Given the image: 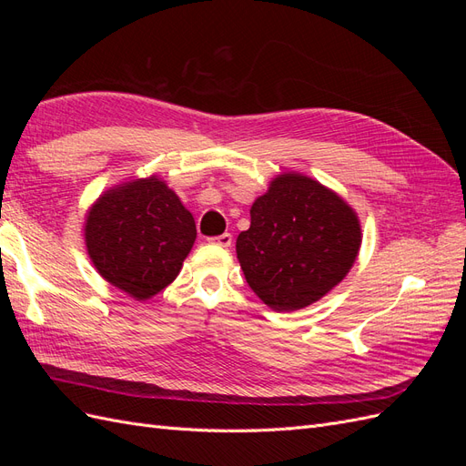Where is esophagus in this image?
Returning a JSON list of instances; mask_svg holds the SVG:
<instances>
[{"instance_id": "obj_1", "label": "esophagus", "mask_w": 466, "mask_h": 466, "mask_svg": "<svg viewBox=\"0 0 466 466\" xmlns=\"http://www.w3.org/2000/svg\"><path fill=\"white\" fill-rule=\"evenodd\" d=\"M209 243L219 245V247H231L233 237H231V233H223V235H218V237H211Z\"/></svg>"}]
</instances>
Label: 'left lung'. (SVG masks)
I'll use <instances>...</instances> for the list:
<instances>
[{
    "label": "left lung",
    "mask_w": 466,
    "mask_h": 466,
    "mask_svg": "<svg viewBox=\"0 0 466 466\" xmlns=\"http://www.w3.org/2000/svg\"><path fill=\"white\" fill-rule=\"evenodd\" d=\"M360 245L358 216L340 196L303 175H281L252 204L237 258L268 307L295 311L342 281Z\"/></svg>",
    "instance_id": "8db88e82"
}]
</instances>
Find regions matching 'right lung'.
Wrapping results in <instances>:
<instances>
[{
  "label": "right lung",
  "mask_w": 466,
  "mask_h": 466,
  "mask_svg": "<svg viewBox=\"0 0 466 466\" xmlns=\"http://www.w3.org/2000/svg\"><path fill=\"white\" fill-rule=\"evenodd\" d=\"M194 238L192 214L155 177L108 190L86 223V243L98 274L139 301L178 276Z\"/></svg>",
  "instance_id": "obj_1"
}]
</instances>
